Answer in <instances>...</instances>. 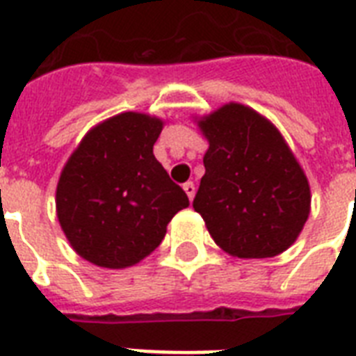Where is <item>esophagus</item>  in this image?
Instances as JSON below:
<instances>
[{
	"mask_svg": "<svg viewBox=\"0 0 356 356\" xmlns=\"http://www.w3.org/2000/svg\"><path fill=\"white\" fill-rule=\"evenodd\" d=\"M183 190L186 192V195H188V200L192 201L194 200V195H195V184L192 183V181H188V183H184L183 184Z\"/></svg>",
	"mask_w": 356,
	"mask_h": 356,
	"instance_id": "1",
	"label": "esophagus"
}]
</instances>
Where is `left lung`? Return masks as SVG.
<instances>
[{
	"mask_svg": "<svg viewBox=\"0 0 356 356\" xmlns=\"http://www.w3.org/2000/svg\"><path fill=\"white\" fill-rule=\"evenodd\" d=\"M209 140L194 211L214 242L238 259L286 251L310 214V186L279 129L242 103L197 120Z\"/></svg>",
	"mask_w": 356,
	"mask_h": 356,
	"instance_id": "1",
	"label": "left lung"
}]
</instances>
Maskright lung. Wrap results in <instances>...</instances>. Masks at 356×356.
<instances>
[{
	"label": "right lung",
	"mask_w": 356,
	"mask_h": 356,
	"mask_svg": "<svg viewBox=\"0 0 356 356\" xmlns=\"http://www.w3.org/2000/svg\"><path fill=\"white\" fill-rule=\"evenodd\" d=\"M162 127L149 114H116L92 127L64 164L55 195L58 223L75 253L92 264H138L190 205L153 155Z\"/></svg>",
	"instance_id": "add662e5"
}]
</instances>
